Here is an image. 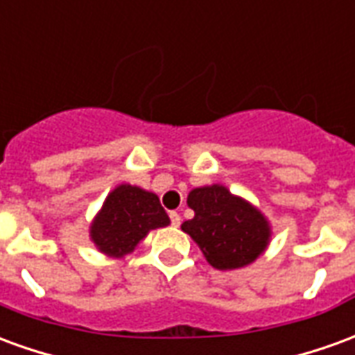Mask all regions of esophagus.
I'll return each mask as SVG.
<instances>
[{"instance_id":"34e87169","label":"esophagus","mask_w":355,"mask_h":355,"mask_svg":"<svg viewBox=\"0 0 355 355\" xmlns=\"http://www.w3.org/2000/svg\"><path fill=\"white\" fill-rule=\"evenodd\" d=\"M169 216H171V224H173V226H180V215H178L177 211H171Z\"/></svg>"}]
</instances>
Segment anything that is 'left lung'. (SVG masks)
Segmentation results:
<instances>
[{
    "mask_svg": "<svg viewBox=\"0 0 355 355\" xmlns=\"http://www.w3.org/2000/svg\"><path fill=\"white\" fill-rule=\"evenodd\" d=\"M188 207L196 215L182 224V230L216 270L247 266L268 247L272 230L264 215L226 186L193 188L188 193Z\"/></svg>",
    "mask_w": 355,
    "mask_h": 355,
    "instance_id": "obj_1",
    "label": "left lung"
}]
</instances>
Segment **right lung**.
Wrapping results in <instances>:
<instances>
[{
    "mask_svg": "<svg viewBox=\"0 0 355 355\" xmlns=\"http://www.w3.org/2000/svg\"><path fill=\"white\" fill-rule=\"evenodd\" d=\"M171 220L159 198L139 186L119 184L108 193L91 224V239L101 253L125 257L135 251L146 234Z\"/></svg>",
    "mask_w": 355,
    "mask_h": 355,
    "instance_id": "add662e5",
    "label": "right lung"
}]
</instances>
